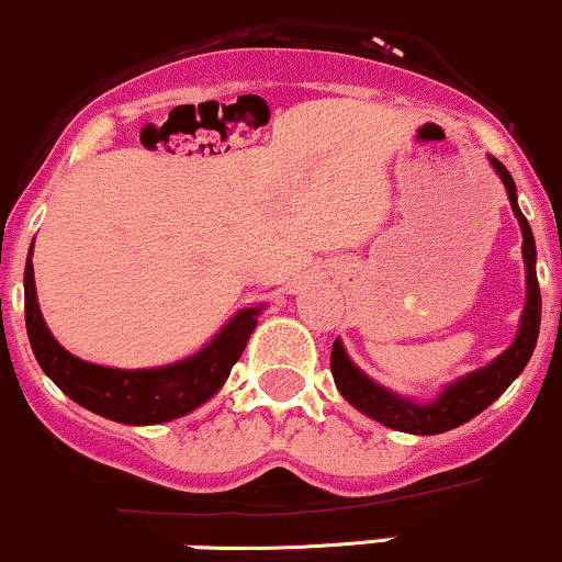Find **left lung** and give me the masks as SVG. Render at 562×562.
I'll list each match as a JSON object with an SVG mask.
<instances>
[{
	"label": "left lung",
	"mask_w": 562,
	"mask_h": 562,
	"mask_svg": "<svg viewBox=\"0 0 562 562\" xmlns=\"http://www.w3.org/2000/svg\"><path fill=\"white\" fill-rule=\"evenodd\" d=\"M496 176L502 178L504 189H507V200L515 213L517 224L522 232V261H526V306H522L520 328H517L515 341L509 344L496 360L488 366L477 368V371L461 375V379L451 381L442 386L429 403H416V400L403 397V394L386 390V386L375 384L371 375H366L360 368L351 362V357L344 349L341 338H336L330 351V373L336 381L338 392L344 394L349 405L357 411L366 413L373 422L384 424L394 431H408V435H440V431L456 429L467 424L470 418L477 416L496 403L512 381L522 373V368L531 360L536 349V338H539L541 325V293L539 280H536V243L533 232L528 226L526 215L520 213L517 205V189L512 181L509 170L498 162L496 157H488Z\"/></svg>",
	"instance_id": "left-lung-1"
}]
</instances>
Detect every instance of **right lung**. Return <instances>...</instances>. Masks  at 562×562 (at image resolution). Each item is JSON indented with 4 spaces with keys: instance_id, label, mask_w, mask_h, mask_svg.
<instances>
[{
    "instance_id": "right-lung-1",
    "label": "right lung",
    "mask_w": 562,
    "mask_h": 562,
    "mask_svg": "<svg viewBox=\"0 0 562 562\" xmlns=\"http://www.w3.org/2000/svg\"><path fill=\"white\" fill-rule=\"evenodd\" d=\"M31 252L34 243L23 271V293H26V330L36 362L74 403L127 427L165 424L205 405L226 384L234 362L243 357L256 330L258 314L263 312V304L239 310L205 347L170 366L138 368V371L95 366L60 347L47 328L36 301Z\"/></svg>"
}]
</instances>
